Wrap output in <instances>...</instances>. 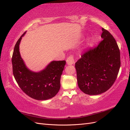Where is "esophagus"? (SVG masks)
Here are the masks:
<instances>
[{
    "label": "esophagus",
    "mask_w": 130,
    "mask_h": 130,
    "mask_svg": "<svg viewBox=\"0 0 130 130\" xmlns=\"http://www.w3.org/2000/svg\"><path fill=\"white\" fill-rule=\"evenodd\" d=\"M67 63L68 65H72L74 63V58L73 55H70L67 59Z\"/></svg>",
    "instance_id": "1"
}]
</instances>
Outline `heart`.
Masks as SVG:
<instances>
[{
    "label": "heart",
    "mask_w": 130,
    "mask_h": 130,
    "mask_svg": "<svg viewBox=\"0 0 130 130\" xmlns=\"http://www.w3.org/2000/svg\"><path fill=\"white\" fill-rule=\"evenodd\" d=\"M93 42H93V41L92 40H90V41L88 42V44L91 45H92V44H93Z\"/></svg>",
    "instance_id": "b5f03b06"
}]
</instances>
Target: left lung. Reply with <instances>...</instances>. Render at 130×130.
I'll return each mask as SVG.
<instances>
[{
  "label": "left lung",
  "instance_id": "1",
  "mask_svg": "<svg viewBox=\"0 0 130 130\" xmlns=\"http://www.w3.org/2000/svg\"><path fill=\"white\" fill-rule=\"evenodd\" d=\"M101 41L75 63L78 87L88 95H98L112 87L120 67V53L115 38L102 29Z\"/></svg>",
  "mask_w": 130,
  "mask_h": 130
}]
</instances>
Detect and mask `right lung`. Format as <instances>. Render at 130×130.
<instances>
[{"label":"right lung","instance_id":"obj_1","mask_svg":"<svg viewBox=\"0 0 130 130\" xmlns=\"http://www.w3.org/2000/svg\"><path fill=\"white\" fill-rule=\"evenodd\" d=\"M25 32L18 39L12 57L13 74L21 89L26 95L37 100L55 96L60 88V78L66 61H52L46 68L35 73L26 68L19 53V43Z\"/></svg>","mask_w":130,"mask_h":130}]
</instances>
